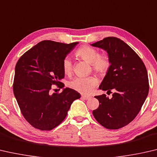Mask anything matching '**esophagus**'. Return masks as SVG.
I'll use <instances>...</instances> for the list:
<instances>
[{
	"label": "esophagus",
	"instance_id": "1",
	"mask_svg": "<svg viewBox=\"0 0 157 157\" xmlns=\"http://www.w3.org/2000/svg\"><path fill=\"white\" fill-rule=\"evenodd\" d=\"M81 97H82V98H83V99H86V100H88V99H91V98H92L91 97L86 96V95H82V96H81Z\"/></svg>",
	"mask_w": 157,
	"mask_h": 157
}]
</instances>
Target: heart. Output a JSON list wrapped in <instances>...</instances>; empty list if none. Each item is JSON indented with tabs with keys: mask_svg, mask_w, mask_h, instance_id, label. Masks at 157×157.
<instances>
[{
	"mask_svg": "<svg viewBox=\"0 0 157 157\" xmlns=\"http://www.w3.org/2000/svg\"><path fill=\"white\" fill-rule=\"evenodd\" d=\"M76 55L82 60L90 63L96 72L105 74L110 67V60L106 54H99L96 48L89 46H82L76 51ZM63 69L65 74L70 75L72 73V62L68 56L63 60ZM69 86L74 90L84 94H90L98 84V80L94 76L76 77L69 82Z\"/></svg>",
	"mask_w": 157,
	"mask_h": 157,
	"instance_id": "heart-1",
	"label": "heart"
}]
</instances>
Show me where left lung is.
Listing matches in <instances>:
<instances>
[{
  "mask_svg": "<svg viewBox=\"0 0 157 157\" xmlns=\"http://www.w3.org/2000/svg\"><path fill=\"white\" fill-rule=\"evenodd\" d=\"M91 45L106 51L110 63L99 88L107 92L115 90L110 99L106 94L95 96L99 106L92 113L103 127L118 129L136 117L147 98V69L137 53L117 37H106Z\"/></svg>",
  "mask_w": 157,
  "mask_h": 157,
  "instance_id": "8db88e82",
  "label": "left lung"
}]
</instances>
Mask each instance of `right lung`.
<instances>
[{
	"label": "right lung",
	"instance_id": "obj_1",
	"mask_svg": "<svg viewBox=\"0 0 157 157\" xmlns=\"http://www.w3.org/2000/svg\"><path fill=\"white\" fill-rule=\"evenodd\" d=\"M78 42L64 44L44 40L26 51L15 67L14 94L22 115L33 127L51 130L66 117L67 111L81 94L63 88V60ZM63 88L51 94L52 84Z\"/></svg>",
	"mask_w": 157,
	"mask_h": 157
}]
</instances>
